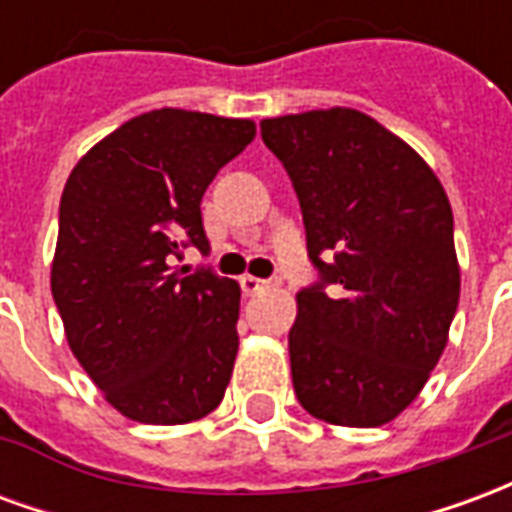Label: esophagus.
Segmentation results:
<instances>
[{"label": "esophagus", "instance_id": "esophagus-1", "mask_svg": "<svg viewBox=\"0 0 512 512\" xmlns=\"http://www.w3.org/2000/svg\"><path fill=\"white\" fill-rule=\"evenodd\" d=\"M238 282H241V290H244L246 296H255V293H260V290L271 288V279H257V277H249V274H244Z\"/></svg>", "mask_w": 512, "mask_h": 512}]
</instances>
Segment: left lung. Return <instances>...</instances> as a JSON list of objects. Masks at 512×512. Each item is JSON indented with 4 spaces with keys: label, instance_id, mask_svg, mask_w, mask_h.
Listing matches in <instances>:
<instances>
[{
    "label": "left lung",
    "instance_id": "obj_1",
    "mask_svg": "<svg viewBox=\"0 0 512 512\" xmlns=\"http://www.w3.org/2000/svg\"><path fill=\"white\" fill-rule=\"evenodd\" d=\"M260 136L296 189L318 274L288 337L296 397L332 425H384L425 386L458 310L450 200L356 109L271 117Z\"/></svg>",
    "mask_w": 512,
    "mask_h": 512
}]
</instances>
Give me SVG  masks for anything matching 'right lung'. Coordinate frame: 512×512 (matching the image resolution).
I'll list each match as a JSON object with an SVG mask.
<instances>
[{
  "instance_id": "right-lung-1",
  "label": "right lung",
  "mask_w": 512,
  "mask_h": 512,
  "mask_svg": "<svg viewBox=\"0 0 512 512\" xmlns=\"http://www.w3.org/2000/svg\"><path fill=\"white\" fill-rule=\"evenodd\" d=\"M252 139V120L156 109L65 183L51 296L73 356L123 417L180 425L222 403L241 290L213 268L172 266L186 246L211 252L202 194Z\"/></svg>"
}]
</instances>
